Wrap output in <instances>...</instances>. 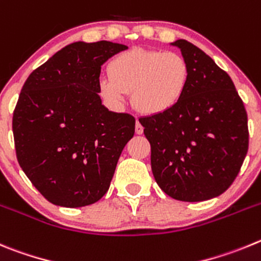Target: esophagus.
<instances>
[{
  "mask_svg": "<svg viewBox=\"0 0 261 261\" xmlns=\"http://www.w3.org/2000/svg\"><path fill=\"white\" fill-rule=\"evenodd\" d=\"M135 133L138 134V135H140V134H143V126H142V123H140L139 121H136V125H135Z\"/></svg>",
  "mask_w": 261,
  "mask_h": 261,
  "instance_id": "1",
  "label": "esophagus"
}]
</instances>
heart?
Segmentation results:
<instances>
[{"instance_id":"obj_1","label":"heart","mask_w":261,"mask_h":261,"mask_svg":"<svg viewBox=\"0 0 261 261\" xmlns=\"http://www.w3.org/2000/svg\"><path fill=\"white\" fill-rule=\"evenodd\" d=\"M108 75L98 83L107 100L122 102L125 93H131V104L138 112L156 116L182 100L191 69L186 58L175 51L134 48L110 60Z\"/></svg>"}]
</instances>
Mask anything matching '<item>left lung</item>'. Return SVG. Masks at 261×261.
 I'll list each match as a JSON object with an SVG mask.
<instances>
[{
    "instance_id": "8db88e82",
    "label": "left lung",
    "mask_w": 261,
    "mask_h": 261,
    "mask_svg": "<svg viewBox=\"0 0 261 261\" xmlns=\"http://www.w3.org/2000/svg\"><path fill=\"white\" fill-rule=\"evenodd\" d=\"M173 45L191 69L186 93L169 112L139 122L160 189L175 200H208L229 189L245 161L247 112L233 81L210 56L187 40Z\"/></svg>"
}]
</instances>
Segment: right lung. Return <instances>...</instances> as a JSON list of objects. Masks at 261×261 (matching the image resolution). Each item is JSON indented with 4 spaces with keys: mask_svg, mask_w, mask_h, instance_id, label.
<instances>
[{
    "mask_svg": "<svg viewBox=\"0 0 261 261\" xmlns=\"http://www.w3.org/2000/svg\"><path fill=\"white\" fill-rule=\"evenodd\" d=\"M127 46L74 43L31 72L13 114L16 159L56 205H90L107 194L135 118L109 112L98 96L101 65Z\"/></svg>",
    "mask_w": 261,
    "mask_h": 261,
    "instance_id": "obj_1",
    "label": "right lung"
}]
</instances>
